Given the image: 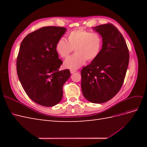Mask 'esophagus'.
<instances>
[{
	"label": "esophagus",
	"mask_w": 147,
	"mask_h": 147,
	"mask_svg": "<svg viewBox=\"0 0 147 147\" xmlns=\"http://www.w3.org/2000/svg\"><path fill=\"white\" fill-rule=\"evenodd\" d=\"M70 73H71V74H74V73H75V72H77V70H73V69H71V70H70Z\"/></svg>",
	"instance_id": "esophagus-1"
}]
</instances>
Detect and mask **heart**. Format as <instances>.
Returning a JSON list of instances; mask_svg holds the SVG:
<instances>
[{
	"label": "heart",
	"mask_w": 147,
	"mask_h": 147,
	"mask_svg": "<svg viewBox=\"0 0 147 147\" xmlns=\"http://www.w3.org/2000/svg\"><path fill=\"white\" fill-rule=\"evenodd\" d=\"M102 45L100 35L97 33L79 29L71 31L67 40L61 38L57 41L56 50L63 58H66L73 51L75 53L64 61L65 68L77 69L88 61L94 60L99 55Z\"/></svg>",
	"instance_id": "b5f03b06"
}]
</instances>
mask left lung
<instances>
[{"label":"left lung","mask_w":147,"mask_h":147,"mask_svg":"<svg viewBox=\"0 0 147 147\" xmlns=\"http://www.w3.org/2000/svg\"><path fill=\"white\" fill-rule=\"evenodd\" d=\"M102 37L99 55L81 71L83 96L92 103L110 100L121 89L127 69L129 55L122 34L111 24L92 28Z\"/></svg>","instance_id":"left-lung-1"}]
</instances>
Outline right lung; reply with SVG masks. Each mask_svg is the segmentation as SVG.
Masks as SVG:
<instances>
[{
	"label": "right lung",
	"mask_w": 147,
	"mask_h": 147,
	"mask_svg": "<svg viewBox=\"0 0 147 147\" xmlns=\"http://www.w3.org/2000/svg\"><path fill=\"white\" fill-rule=\"evenodd\" d=\"M66 31L62 27H43L28 34L20 45L18 76L30 99L42 106L59 103L64 84L70 76L69 69L59 71L63 61L56 50L57 41Z\"/></svg>",
	"instance_id": "1"
}]
</instances>
